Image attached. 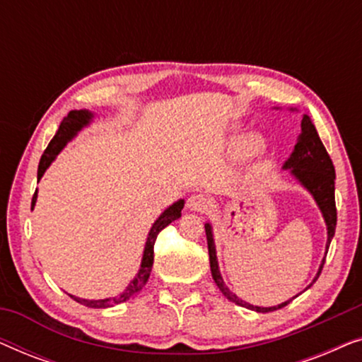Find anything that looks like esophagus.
<instances>
[{
    "label": "esophagus",
    "instance_id": "1",
    "mask_svg": "<svg viewBox=\"0 0 362 362\" xmlns=\"http://www.w3.org/2000/svg\"><path fill=\"white\" fill-rule=\"evenodd\" d=\"M187 207L191 211L196 212H206L211 209V199L209 196L201 194V192H196V194H191L189 199H187Z\"/></svg>",
    "mask_w": 362,
    "mask_h": 362
}]
</instances>
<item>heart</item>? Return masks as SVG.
<instances>
[{
    "instance_id": "heart-1",
    "label": "heart",
    "mask_w": 362,
    "mask_h": 362,
    "mask_svg": "<svg viewBox=\"0 0 362 362\" xmlns=\"http://www.w3.org/2000/svg\"><path fill=\"white\" fill-rule=\"evenodd\" d=\"M262 148H264V143H262L260 138L257 135H252L249 138H245L244 143H242L240 153L242 156H254V155H259Z\"/></svg>"
}]
</instances>
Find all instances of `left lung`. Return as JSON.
Here are the masks:
<instances>
[{
    "mask_svg": "<svg viewBox=\"0 0 362 362\" xmlns=\"http://www.w3.org/2000/svg\"><path fill=\"white\" fill-rule=\"evenodd\" d=\"M285 170H290L291 175H293L296 180H298L301 185H303L306 189H308L311 194H313L316 204L320 206L321 212H323V217L326 221V226H328V245L331 244V239L334 235L336 229V219H338V212H336V201H334V166L333 161L326 151L323 143H321L318 133H316V128L313 123H311L310 117L305 115L303 120H301V133L298 136V141H296L295 150L288 158V161L284 165ZM206 229V237H207V250H209V264H211V272L212 279H214L216 285L219 286L222 295L226 296L227 300L234 301L235 305L245 306L249 310H255L259 313H269V311H275L279 308H284L290 303L291 298L285 303L279 306H269V308H264V306H254L247 301L240 300L239 296L232 293V291L227 288L224 280H222L219 265H217V257H216V247H214V239H212V229L209 224L204 226ZM325 260L321 264L318 279L321 270H323ZM316 279L313 281H316Z\"/></svg>",
    "mask_w": 362,
    "mask_h": 362,
    "instance_id": "left-lung-1",
    "label": "left lung"
}]
</instances>
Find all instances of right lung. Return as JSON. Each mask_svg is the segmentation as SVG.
<instances>
[{
	"label": "right lung",
	"mask_w": 362,
	"mask_h": 362,
	"mask_svg": "<svg viewBox=\"0 0 362 362\" xmlns=\"http://www.w3.org/2000/svg\"><path fill=\"white\" fill-rule=\"evenodd\" d=\"M92 120V113L87 112V110H72L69 115L64 118L61 127H59V130L54 138L49 143L46 150H44V155L41 156V161H39V168H37V181L41 180L44 171L47 170L49 165L54 161V158L57 156V153L62 150L64 146H66V143L74 138V135L81 130L82 127H86L88 122ZM36 197H37V191L34 192L33 196V202H31V209L36 204ZM182 206H185V201L180 199L175 204L168 207V209L163 212V214L158 217V221L153 224L150 234H148V239H146V245H145V252H143V260H141V267H140V272H138V275L133 279V281H130V285L127 286L125 290L122 291L118 296H113V298H107V300H82V298H76V296H72L74 300L78 301L81 305H86L88 308H108V306L112 305H118V303H123V301L133 298V296L138 295L141 291L143 286L148 281V276H150V272H151V267H153V254H155V242H156V237L160 232L165 229L168 224H171L173 221H176L177 217H181V209Z\"/></svg>",
	"instance_id": "1"
}]
</instances>
